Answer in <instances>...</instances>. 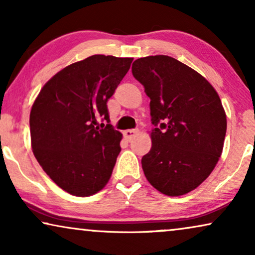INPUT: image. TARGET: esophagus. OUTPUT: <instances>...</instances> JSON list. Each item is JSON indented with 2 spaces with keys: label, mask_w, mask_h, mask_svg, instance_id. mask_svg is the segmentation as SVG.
Listing matches in <instances>:
<instances>
[{
  "label": "esophagus",
  "mask_w": 255,
  "mask_h": 255,
  "mask_svg": "<svg viewBox=\"0 0 255 255\" xmlns=\"http://www.w3.org/2000/svg\"><path fill=\"white\" fill-rule=\"evenodd\" d=\"M137 130H134V128H128V130H125L124 131V137L128 139V140H131L132 138L135 137V134H137Z\"/></svg>",
  "instance_id": "34e87169"
}]
</instances>
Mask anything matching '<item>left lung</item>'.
<instances>
[{"label": "left lung", "mask_w": 255, "mask_h": 255, "mask_svg": "<svg viewBox=\"0 0 255 255\" xmlns=\"http://www.w3.org/2000/svg\"><path fill=\"white\" fill-rule=\"evenodd\" d=\"M149 97L152 147L141 158L146 179L160 193L180 196L197 188L222 154L226 115L210 83L168 55H149L132 65Z\"/></svg>", "instance_id": "1"}]
</instances>
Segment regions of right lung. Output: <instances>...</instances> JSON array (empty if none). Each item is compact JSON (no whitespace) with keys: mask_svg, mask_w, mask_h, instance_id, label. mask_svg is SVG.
I'll return each mask as SVG.
<instances>
[{"mask_svg":"<svg viewBox=\"0 0 255 255\" xmlns=\"http://www.w3.org/2000/svg\"><path fill=\"white\" fill-rule=\"evenodd\" d=\"M132 60L92 55L57 73L34 101L30 114L33 154L53 182L74 196L96 194L110 179L122 133L109 124L107 102ZM99 118L108 124L96 127Z\"/></svg>","mask_w":255,"mask_h":255,"instance_id":"1","label":"right lung"}]
</instances>
